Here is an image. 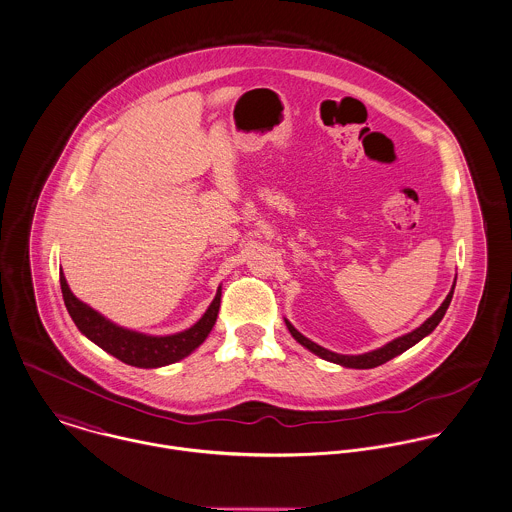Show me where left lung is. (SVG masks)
<instances>
[{
  "label": "left lung",
  "instance_id": "obj_1",
  "mask_svg": "<svg viewBox=\"0 0 512 512\" xmlns=\"http://www.w3.org/2000/svg\"><path fill=\"white\" fill-rule=\"evenodd\" d=\"M454 288L455 283L454 286H452V290H450V294L446 296V300L442 302V306H440L420 328H416L414 332H410V334H406V336H402V338H398V340L383 345L381 349H375V351H369V353H363V355H340V353L328 351V349L320 347L318 343L304 338L300 332H296L294 326H292L288 320H284V322H286V328H288V332L292 334L294 340L298 341V343H302V345H304L306 349H310L312 353L320 355L322 359L332 361V363H340L343 367H351V369H373V367H379V365L391 361L393 357H397L402 351H406L408 347H412L414 343H418L424 336L432 334V332L436 330V326L442 322V318H444V314H446V310H448V306H450V302H452Z\"/></svg>",
  "mask_w": 512,
  "mask_h": 512
}]
</instances>
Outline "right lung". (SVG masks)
Returning <instances> with one entry per match:
<instances>
[{"label":"right lung","instance_id":"obj_1","mask_svg":"<svg viewBox=\"0 0 512 512\" xmlns=\"http://www.w3.org/2000/svg\"><path fill=\"white\" fill-rule=\"evenodd\" d=\"M60 288H62V298L70 318L86 338L100 345L104 351L112 353L119 361L133 367H143V369L163 367L192 353L212 332L218 318V310H220V298H222V292L218 290L206 314L190 330L174 336H165V338H153V336H143L137 332L123 330L112 324L110 320H106L104 316H100L90 306H86L84 302H80L70 292L62 273H60Z\"/></svg>","mask_w":512,"mask_h":512}]
</instances>
